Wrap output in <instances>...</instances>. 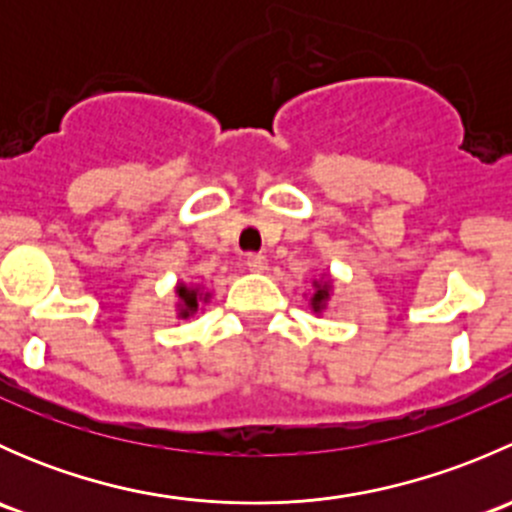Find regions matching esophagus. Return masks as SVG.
<instances>
[{"label":"esophagus","instance_id":"esophagus-1","mask_svg":"<svg viewBox=\"0 0 512 512\" xmlns=\"http://www.w3.org/2000/svg\"><path fill=\"white\" fill-rule=\"evenodd\" d=\"M247 270H250V272H265L267 270V257L265 255H250V257H247Z\"/></svg>","mask_w":512,"mask_h":512}]
</instances>
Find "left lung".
<instances>
[{
  "label": "left lung",
  "instance_id": "8db88e82",
  "mask_svg": "<svg viewBox=\"0 0 512 512\" xmlns=\"http://www.w3.org/2000/svg\"><path fill=\"white\" fill-rule=\"evenodd\" d=\"M332 294H334V277L329 275V272H322V275H317L312 280V292L304 294V299H307L309 309H312L314 317H322V314H327L329 304H332Z\"/></svg>",
  "mask_w": 512,
  "mask_h": 512
}]
</instances>
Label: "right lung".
Returning a JSON list of instances; mask_svg holds the SVG:
<instances>
[{"label":"right lung","instance_id":"1","mask_svg":"<svg viewBox=\"0 0 512 512\" xmlns=\"http://www.w3.org/2000/svg\"><path fill=\"white\" fill-rule=\"evenodd\" d=\"M213 292L200 282H175V317L193 319L198 317L210 302Z\"/></svg>","mask_w":512,"mask_h":512}]
</instances>
